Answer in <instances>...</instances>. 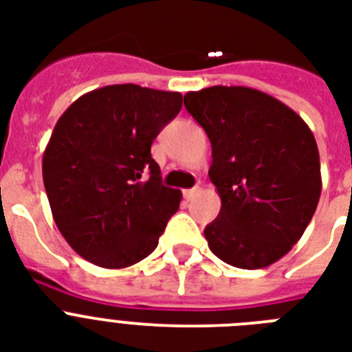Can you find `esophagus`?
Masks as SVG:
<instances>
[{"mask_svg": "<svg viewBox=\"0 0 352 352\" xmlns=\"http://www.w3.org/2000/svg\"><path fill=\"white\" fill-rule=\"evenodd\" d=\"M199 192H201V188H199V186L190 188V190H184V199H186V201H192V199L195 197Z\"/></svg>", "mask_w": 352, "mask_h": 352, "instance_id": "34e87169", "label": "esophagus"}]
</instances>
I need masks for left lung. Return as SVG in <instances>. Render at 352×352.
<instances>
[{
    "instance_id": "obj_1",
    "label": "left lung",
    "mask_w": 352,
    "mask_h": 352,
    "mask_svg": "<svg viewBox=\"0 0 352 352\" xmlns=\"http://www.w3.org/2000/svg\"><path fill=\"white\" fill-rule=\"evenodd\" d=\"M212 144L210 181L221 212L210 250L237 268H265L300 241L322 193L320 153L305 120L278 98L241 85L184 95Z\"/></svg>"
}]
</instances>
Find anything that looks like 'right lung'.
<instances>
[{
    "label": "right lung",
    "instance_id": "1",
    "mask_svg": "<svg viewBox=\"0 0 352 352\" xmlns=\"http://www.w3.org/2000/svg\"><path fill=\"white\" fill-rule=\"evenodd\" d=\"M181 107V93L117 84L85 93L58 118L43 184L52 219L78 256L126 268L157 248L182 193L160 182L151 142Z\"/></svg>",
    "mask_w": 352,
    "mask_h": 352
}]
</instances>
